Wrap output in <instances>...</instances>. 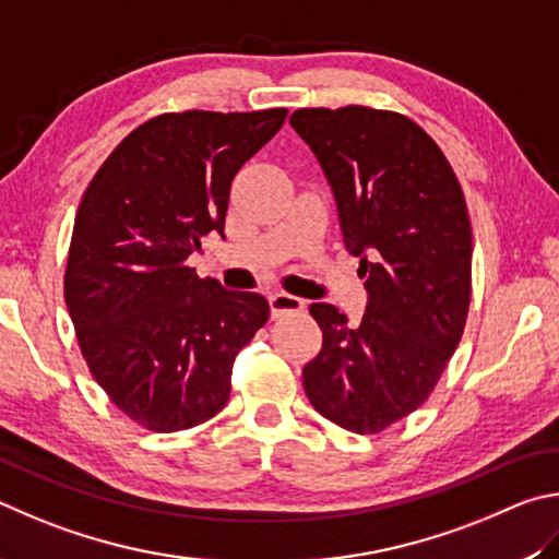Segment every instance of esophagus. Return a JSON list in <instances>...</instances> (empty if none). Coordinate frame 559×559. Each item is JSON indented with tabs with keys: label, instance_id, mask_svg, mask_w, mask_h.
I'll return each mask as SVG.
<instances>
[{
	"label": "esophagus",
	"instance_id": "1",
	"mask_svg": "<svg viewBox=\"0 0 559 559\" xmlns=\"http://www.w3.org/2000/svg\"><path fill=\"white\" fill-rule=\"evenodd\" d=\"M301 309H305V299L287 295V292H274V295H270L272 319H280L285 314H297V311H301Z\"/></svg>",
	"mask_w": 559,
	"mask_h": 559
}]
</instances>
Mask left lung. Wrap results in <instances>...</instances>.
<instances>
[{"label": "left lung", "mask_w": 559, "mask_h": 559, "mask_svg": "<svg viewBox=\"0 0 559 559\" xmlns=\"http://www.w3.org/2000/svg\"><path fill=\"white\" fill-rule=\"evenodd\" d=\"M289 124L321 164L368 292L358 326L326 301L309 307L324 344L301 380L317 413L376 435L425 403L464 334L466 201L442 150L405 115L311 107Z\"/></svg>", "instance_id": "8db88e82"}]
</instances>
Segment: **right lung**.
I'll return each instance as SVG.
<instances>
[{
  "mask_svg": "<svg viewBox=\"0 0 559 559\" xmlns=\"http://www.w3.org/2000/svg\"><path fill=\"white\" fill-rule=\"evenodd\" d=\"M285 117L159 115L115 146L83 193L66 305L97 385L152 432L218 415L235 356L270 317L258 292H228L186 260L209 233L223 238L235 174Z\"/></svg>",
  "mask_w": 559,
  "mask_h": 559,
  "instance_id": "add662e5",
  "label": "right lung"
}]
</instances>
